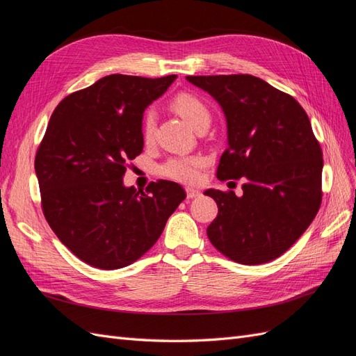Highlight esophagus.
<instances>
[{"instance_id":"34e87169","label":"esophagus","mask_w":356,"mask_h":356,"mask_svg":"<svg viewBox=\"0 0 356 356\" xmlns=\"http://www.w3.org/2000/svg\"><path fill=\"white\" fill-rule=\"evenodd\" d=\"M186 191H187V197H188V199H195V197H199V196L202 195L200 190L193 188V187H187Z\"/></svg>"}]
</instances>
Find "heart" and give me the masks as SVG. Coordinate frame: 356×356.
Returning <instances> with one entry per match:
<instances>
[{
    "label": "heart",
    "instance_id": "heart-1",
    "mask_svg": "<svg viewBox=\"0 0 356 356\" xmlns=\"http://www.w3.org/2000/svg\"><path fill=\"white\" fill-rule=\"evenodd\" d=\"M172 110L177 111L184 120L193 127L197 129L203 123L211 122V114L208 106L203 104L196 95L188 92H181L170 101ZM156 132V117L153 111L145 113L143 118L141 134L145 144L153 143ZM204 160L199 156H174L169 157L163 165H160L159 172L169 179H174L184 184H195L200 178V170Z\"/></svg>",
    "mask_w": 356,
    "mask_h": 356
}]
</instances>
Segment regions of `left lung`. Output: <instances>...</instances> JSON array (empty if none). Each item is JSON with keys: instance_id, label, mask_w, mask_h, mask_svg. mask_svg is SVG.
<instances>
[{"instance_id": "obj_1", "label": "left lung", "mask_w": 356, "mask_h": 356, "mask_svg": "<svg viewBox=\"0 0 356 356\" xmlns=\"http://www.w3.org/2000/svg\"><path fill=\"white\" fill-rule=\"evenodd\" d=\"M217 101L227 120L229 147L217 178L242 179V196L207 190L218 215L207 229L230 260L272 261L296 243L322 200V149L306 111L293 96L250 74L188 75Z\"/></svg>"}]
</instances>
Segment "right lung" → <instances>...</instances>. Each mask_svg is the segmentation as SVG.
Returning <instances> with one entry per match:
<instances>
[{"mask_svg": "<svg viewBox=\"0 0 356 356\" xmlns=\"http://www.w3.org/2000/svg\"><path fill=\"white\" fill-rule=\"evenodd\" d=\"M177 75L111 74L62 99L37 149L42 213L68 250L102 270L141 258L186 199L177 182L124 187L127 163L143 153V114Z\"/></svg>", "mask_w": 356, "mask_h": 356, "instance_id": "obj_1", "label": "right lung"}]
</instances>
